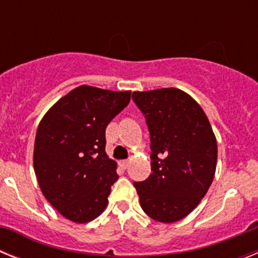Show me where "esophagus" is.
<instances>
[{
	"mask_svg": "<svg viewBox=\"0 0 258 258\" xmlns=\"http://www.w3.org/2000/svg\"><path fill=\"white\" fill-rule=\"evenodd\" d=\"M127 165H129V161H127V160H121V161H120V166H121L122 169H126Z\"/></svg>",
	"mask_w": 258,
	"mask_h": 258,
	"instance_id": "1",
	"label": "esophagus"
}]
</instances>
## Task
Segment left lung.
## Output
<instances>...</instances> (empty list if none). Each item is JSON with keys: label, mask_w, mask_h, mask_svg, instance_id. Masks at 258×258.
<instances>
[{"label": "left lung", "mask_w": 258, "mask_h": 258, "mask_svg": "<svg viewBox=\"0 0 258 258\" xmlns=\"http://www.w3.org/2000/svg\"><path fill=\"white\" fill-rule=\"evenodd\" d=\"M151 140V170L136 182L142 209L155 221L172 223L197 208L211 187L217 165V141L192 97L175 88L134 92Z\"/></svg>", "instance_id": "8db88e82"}]
</instances>
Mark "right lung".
Instances as JSON below:
<instances>
[{"instance_id": "right-lung-1", "label": "right lung", "mask_w": 258, "mask_h": 258, "mask_svg": "<svg viewBox=\"0 0 258 258\" xmlns=\"http://www.w3.org/2000/svg\"><path fill=\"white\" fill-rule=\"evenodd\" d=\"M132 92L81 85L60 98L37 127L33 168L40 188L59 213L76 223L97 218L117 181L106 154V127Z\"/></svg>"}]
</instances>
